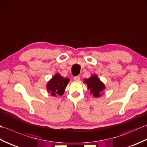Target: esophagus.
Masks as SVG:
<instances>
[{
	"label": "esophagus",
	"mask_w": 147,
	"mask_h": 147,
	"mask_svg": "<svg viewBox=\"0 0 147 147\" xmlns=\"http://www.w3.org/2000/svg\"><path fill=\"white\" fill-rule=\"evenodd\" d=\"M80 79V78L79 76H75V77L74 78V80H75V81H79Z\"/></svg>",
	"instance_id": "esophagus-1"
}]
</instances>
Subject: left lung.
Here are the masks:
<instances>
[{
    "label": "left lung",
    "instance_id": "obj_1",
    "mask_svg": "<svg viewBox=\"0 0 147 147\" xmlns=\"http://www.w3.org/2000/svg\"><path fill=\"white\" fill-rule=\"evenodd\" d=\"M84 83L87 85V89L90 93L95 98H98L104 94L106 87L96 74H92L89 78L84 79Z\"/></svg>",
    "mask_w": 147,
    "mask_h": 147
}]
</instances>
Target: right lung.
Here are the masks:
<instances>
[{
  "mask_svg": "<svg viewBox=\"0 0 147 147\" xmlns=\"http://www.w3.org/2000/svg\"><path fill=\"white\" fill-rule=\"evenodd\" d=\"M69 81L68 78H64L59 73H56L47 83V91L53 96L62 95Z\"/></svg>",
  "mask_w": 147,
  "mask_h": 147,
  "instance_id": "1",
  "label": "right lung"
}]
</instances>
